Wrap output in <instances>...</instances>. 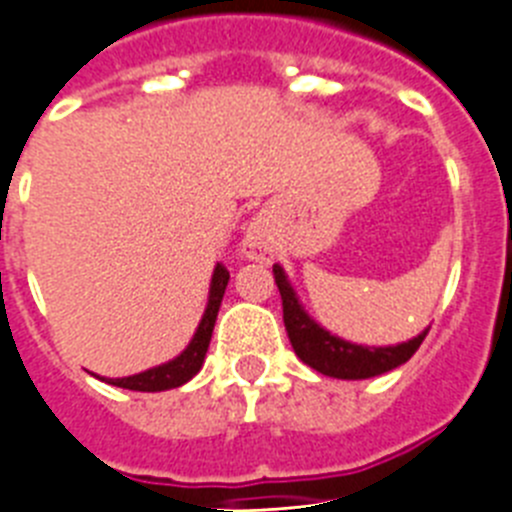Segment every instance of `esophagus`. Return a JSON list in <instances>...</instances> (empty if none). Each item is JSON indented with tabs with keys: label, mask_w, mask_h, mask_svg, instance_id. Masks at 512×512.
Segmentation results:
<instances>
[{
	"label": "esophagus",
	"mask_w": 512,
	"mask_h": 512,
	"mask_svg": "<svg viewBox=\"0 0 512 512\" xmlns=\"http://www.w3.org/2000/svg\"><path fill=\"white\" fill-rule=\"evenodd\" d=\"M243 248H246L248 259H256V261L269 259V256H271V235H269V230H266L264 220H256V223H251V228H248V233H246V243H243Z\"/></svg>",
	"instance_id": "obj_1"
}]
</instances>
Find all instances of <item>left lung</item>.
I'll return each instance as SVG.
<instances>
[{"mask_svg":"<svg viewBox=\"0 0 512 512\" xmlns=\"http://www.w3.org/2000/svg\"><path fill=\"white\" fill-rule=\"evenodd\" d=\"M274 282H277L279 295H282V318L289 343L307 366H312L315 372L325 374V377L369 379L392 372L395 366L405 364L418 351L423 338L428 336V330H423L413 341L387 348L356 346V343L341 341L307 318V312L300 307L295 292L284 277L282 266H274Z\"/></svg>","mask_w":512,"mask_h":512,"instance_id":"1","label":"left lung"}]
</instances>
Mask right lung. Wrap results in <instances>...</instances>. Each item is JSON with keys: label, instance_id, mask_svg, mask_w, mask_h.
I'll return each instance as SVG.
<instances>
[{"label": "right lung", "instance_id": "add662e5", "mask_svg": "<svg viewBox=\"0 0 512 512\" xmlns=\"http://www.w3.org/2000/svg\"><path fill=\"white\" fill-rule=\"evenodd\" d=\"M228 279H230V271L225 269L223 264H217L215 274H212L210 302H207L205 318H202L192 343L184 348L182 354L176 356L174 361H169V364L148 369V372L135 374V377L110 379V384H115V387H125V390H135V392H161V390H174V387H182L184 382H189L194 374L200 372L202 361H205L207 346H210V338H212V328H215V320H217V310H220V302H223Z\"/></svg>", "mask_w": 512, "mask_h": 512}]
</instances>
